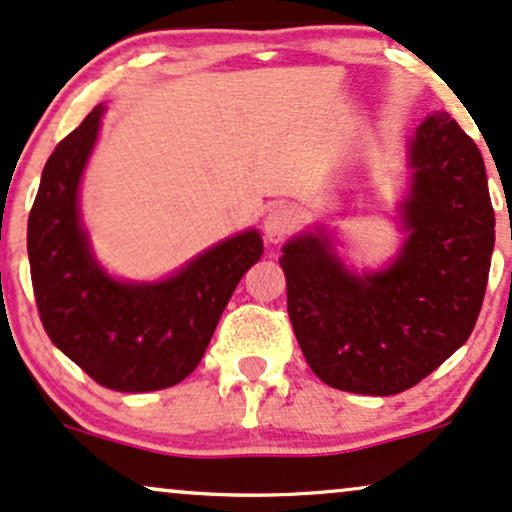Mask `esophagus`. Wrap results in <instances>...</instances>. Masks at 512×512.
<instances>
[{
    "label": "esophagus",
    "instance_id": "obj_1",
    "mask_svg": "<svg viewBox=\"0 0 512 512\" xmlns=\"http://www.w3.org/2000/svg\"><path fill=\"white\" fill-rule=\"evenodd\" d=\"M295 226V212L288 205H274L264 217V233L272 243H281Z\"/></svg>",
    "mask_w": 512,
    "mask_h": 512
}]
</instances>
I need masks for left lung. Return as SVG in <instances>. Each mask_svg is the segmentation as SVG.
<instances>
[{
	"instance_id": "obj_1",
	"label": "left lung",
	"mask_w": 512,
	"mask_h": 512,
	"mask_svg": "<svg viewBox=\"0 0 512 512\" xmlns=\"http://www.w3.org/2000/svg\"><path fill=\"white\" fill-rule=\"evenodd\" d=\"M400 205L403 248L381 272L355 274L326 233L283 245L288 317L307 365L324 384L393 396L420 384L470 338L494 252V207L479 147L434 112L408 155Z\"/></svg>"
}]
</instances>
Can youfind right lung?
<instances>
[{
    "instance_id": "right-lung-1",
    "label": "right lung",
    "mask_w": 512,
    "mask_h": 512,
    "mask_svg": "<svg viewBox=\"0 0 512 512\" xmlns=\"http://www.w3.org/2000/svg\"><path fill=\"white\" fill-rule=\"evenodd\" d=\"M102 104L47 159L28 217V260L47 336L100 386L169 389L200 365L221 312L262 257L255 229L197 255L155 283L116 281L92 257L78 186L100 133Z\"/></svg>"
}]
</instances>
